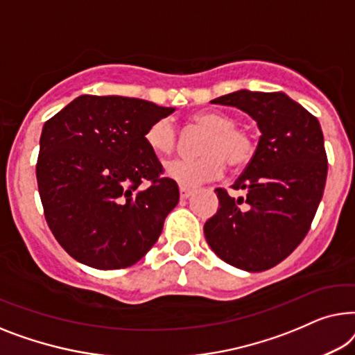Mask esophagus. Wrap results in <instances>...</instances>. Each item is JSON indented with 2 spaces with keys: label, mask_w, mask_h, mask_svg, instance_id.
I'll return each instance as SVG.
<instances>
[{
  "label": "esophagus",
  "mask_w": 355,
  "mask_h": 355,
  "mask_svg": "<svg viewBox=\"0 0 355 355\" xmlns=\"http://www.w3.org/2000/svg\"><path fill=\"white\" fill-rule=\"evenodd\" d=\"M191 194H193V189L180 187V198H182V199H188L189 196H191Z\"/></svg>",
  "instance_id": "esophagus-1"
}]
</instances>
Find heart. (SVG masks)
<instances>
[{"instance_id":"1","label":"heart","mask_w":355,"mask_h":355,"mask_svg":"<svg viewBox=\"0 0 355 355\" xmlns=\"http://www.w3.org/2000/svg\"><path fill=\"white\" fill-rule=\"evenodd\" d=\"M193 122L206 130L196 159H173L166 164V175L183 188H196L199 184L217 180L230 167L241 168L254 157L256 144L252 135L236 125L228 114L206 111L193 116ZM144 141L153 153L167 156L175 149L177 128L172 119H159L144 133Z\"/></svg>"}]
</instances>
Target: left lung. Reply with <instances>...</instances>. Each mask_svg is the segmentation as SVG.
<instances>
[{
	"instance_id": "obj_1",
	"label": "left lung",
	"mask_w": 355,
	"mask_h": 355,
	"mask_svg": "<svg viewBox=\"0 0 355 355\" xmlns=\"http://www.w3.org/2000/svg\"><path fill=\"white\" fill-rule=\"evenodd\" d=\"M249 114L261 130L256 153L233 189L217 188L218 211L204 236L230 266L263 272L286 259L306 236L325 189L328 161L317 117L282 92L239 89L212 99Z\"/></svg>"
}]
</instances>
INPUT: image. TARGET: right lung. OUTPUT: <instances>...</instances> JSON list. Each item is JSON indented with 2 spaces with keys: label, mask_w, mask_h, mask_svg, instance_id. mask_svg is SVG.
<instances>
[{
  "label": "right lung",
  "mask_w": 355,
  "mask_h": 355,
  "mask_svg": "<svg viewBox=\"0 0 355 355\" xmlns=\"http://www.w3.org/2000/svg\"><path fill=\"white\" fill-rule=\"evenodd\" d=\"M173 111L138 98L82 94L43 125L37 182L44 218L76 261L117 270L157 241L180 193L161 178L144 133Z\"/></svg>",
  "instance_id": "right-lung-1"
}]
</instances>
